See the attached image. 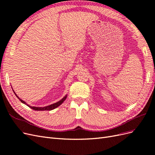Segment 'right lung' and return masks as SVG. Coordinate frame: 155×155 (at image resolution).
Instances as JSON below:
<instances>
[{"mask_svg": "<svg viewBox=\"0 0 155 155\" xmlns=\"http://www.w3.org/2000/svg\"><path fill=\"white\" fill-rule=\"evenodd\" d=\"M13 89V88H12ZM13 92H14V94H15V96L18 98V100H19L22 104H25V105H26L28 107H29L30 108H31V109H34V110H53V109H55V108H57V107H58L59 105H61L63 103V101L67 99V95H66L64 97H63L61 100H59V101H58V102H56V103H55V104H51V105H48V106H46V107H31V106H30V105H29L28 104H27L26 103L25 101H23L22 100H21V98H19L18 97V96L16 94V93L14 92V91L13 90Z\"/></svg>", "mask_w": 155, "mask_h": 155, "instance_id": "obj_1", "label": "right lung"}]
</instances>
